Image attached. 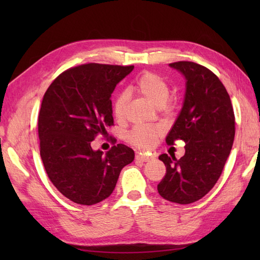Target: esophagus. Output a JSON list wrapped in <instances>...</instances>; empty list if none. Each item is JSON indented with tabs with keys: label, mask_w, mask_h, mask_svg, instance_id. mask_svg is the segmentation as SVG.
<instances>
[{
	"label": "esophagus",
	"mask_w": 260,
	"mask_h": 260,
	"mask_svg": "<svg viewBox=\"0 0 260 260\" xmlns=\"http://www.w3.org/2000/svg\"><path fill=\"white\" fill-rule=\"evenodd\" d=\"M135 158H136V161H141V162H150L152 159V157L143 155V154H136Z\"/></svg>",
	"instance_id": "34e87169"
}]
</instances>
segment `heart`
I'll return each mask as SVG.
<instances>
[{"label":"heart","mask_w":260,"mask_h":260,"mask_svg":"<svg viewBox=\"0 0 260 260\" xmlns=\"http://www.w3.org/2000/svg\"><path fill=\"white\" fill-rule=\"evenodd\" d=\"M134 89L147 99L148 102L156 107H163L170 97V88L161 76L153 73H144L140 78H137L134 84ZM126 92H121L115 98L113 110L116 118H121L124 115L125 106L127 103ZM161 134V131L155 126L142 125L136 126L128 135V140L133 144L148 148L155 143L156 137Z\"/></svg>","instance_id":"1"}]
</instances>
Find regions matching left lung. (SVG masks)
Returning <instances> with one entry per match:
<instances>
[{
	"mask_svg": "<svg viewBox=\"0 0 260 260\" xmlns=\"http://www.w3.org/2000/svg\"><path fill=\"white\" fill-rule=\"evenodd\" d=\"M185 79L184 101L167 143L185 142L180 159L162 154L167 173L157 185L163 199L179 204L200 200L217 183L234 144L235 114L222 82L201 64H169Z\"/></svg>",
	"mask_w": 260,
	"mask_h": 260,
	"instance_id": "left-lung-1",
	"label": "left lung"
}]
</instances>
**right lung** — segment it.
<instances>
[{"label":"right lung","instance_id":"obj_1","mask_svg":"<svg viewBox=\"0 0 260 260\" xmlns=\"http://www.w3.org/2000/svg\"><path fill=\"white\" fill-rule=\"evenodd\" d=\"M134 66L88 63L66 70L49 86L38 119L40 156L58 191L92 206L112 194L121 169L134 161L123 144L92 150L97 134L114 124L112 93Z\"/></svg>","mask_w":260,"mask_h":260}]
</instances>
